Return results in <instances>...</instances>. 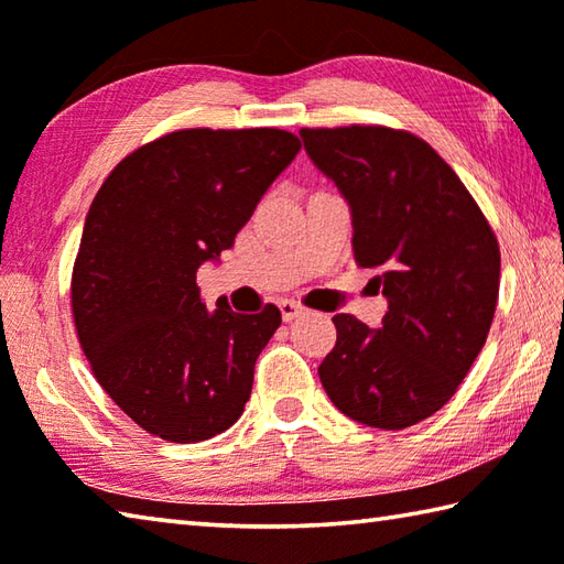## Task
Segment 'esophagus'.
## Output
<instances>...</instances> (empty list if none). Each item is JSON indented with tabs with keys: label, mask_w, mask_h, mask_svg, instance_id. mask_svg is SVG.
<instances>
[{
	"label": "esophagus",
	"mask_w": 564,
	"mask_h": 564,
	"mask_svg": "<svg viewBox=\"0 0 564 564\" xmlns=\"http://www.w3.org/2000/svg\"><path fill=\"white\" fill-rule=\"evenodd\" d=\"M276 304H280V312H282V319L284 322H292V319H297V317H302V314H304L302 304L294 302V300H280Z\"/></svg>",
	"instance_id": "34e87169"
}]
</instances>
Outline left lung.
Instances as JSON below:
<instances>
[{
    "mask_svg": "<svg viewBox=\"0 0 564 564\" xmlns=\"http://www.w3.org/2000/svg\"><path fill=\"white\" fill-rule=\"evenodd\" d=\"M304 151L351 207L354 257L389 300L379 329L334 314L319 367L334 406L401 431L446 406L488 339L500 247L453 167L409 131L302 128Z\"/></svg>",
    "mask_w": 564,
    "mask_h": 564,
    "instance_id": "obj_1",
    "label": "left lung"
}]
</instances>
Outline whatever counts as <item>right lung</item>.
<instances>
[{
  "label": "right lung",
  "instance_id": "add662e5",
  "mask_svg": "<svg viewBox=\"0 0 564 564\" xmlns=\"http://www.w3.org/2000/svg\"><path fill=\"white\" fill-rule=\"evenodd\" d=\"M280 128H185L126 155L88 207L72 312L94 377L126 416L171 443L242 416L254 361L282 314L207 312L195 274L230 250L274 177L300 153Z\"/></svg>",
  "mask_w": 564,
  "mask_h": 564
}]
</instances>
